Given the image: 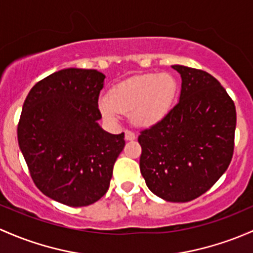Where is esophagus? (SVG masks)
<instances>
[{
    "mask_svg": "<svg viewBox=\"0 0 253 253\" xmlns=\"http://www.w3.org/2000/svg\"><path fill=\"white\" fill-rule=\"evenodd\" d=\"M125 139L126 140H134L135 139V134L132 131H125Z\"/></svg>",
    "mask_w": 253,
    "mask_h": 253,
    "instance_id": "obj_1",
    "label": "esophagus"
}]
</instances>
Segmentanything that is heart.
<instances>
[{
    "label": "heart",
    "mask_w": 253,
    "mask_h": 253,
    "mask_svg": "<svg viewBox=\"0 0 253 253\" xmlns=\"http://www.w3.org/2000/svg\"><path fill=\"white\" fill-rule=\"evenodd\" d=\"M175 93V81L167 74L134 76L114 87L110 97L98 103L103 118L116 124L122 113L137 126H151L166 115Z\"/></svg>",
    "instance_id": "b5f03b06"
}]
</instances>
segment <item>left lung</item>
I'll list each match as a JSON object with an SVG mask.
<instances>
[{"label":"left lung","instance_id":"1","mask_svg":"<svg viewBox=\"0 0 253 253\" xmlns=\"http://www.w3.org/2000/svg\"><path fill=\"white\" fill-rule=\"evenodd\" d=\"M179 102L138 137L139 167L148 188L169 203H187L206 193L233 158L236 110L212 75L183 65Z\"/></svg>","mask_w":253,"mask_h":253}]
</instances>
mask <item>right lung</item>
<instances>
[{"label":"right lung","mask_w":253,"mask_h":253,"mask_svg":"<svg viewBox=\"0 0 253 253\" xmlns=\"http://www.w3.org/2000/svg\"><path fill=\"white\" fill-rule=\"evenodd\" d=\"M104 79L92 69L53 73L30 89L18 124V143L35 185L71 207L104 196L125 147L124 133H108L98 124Z\"/></svg>","instance_id":"obj_1"}]
</instances>
